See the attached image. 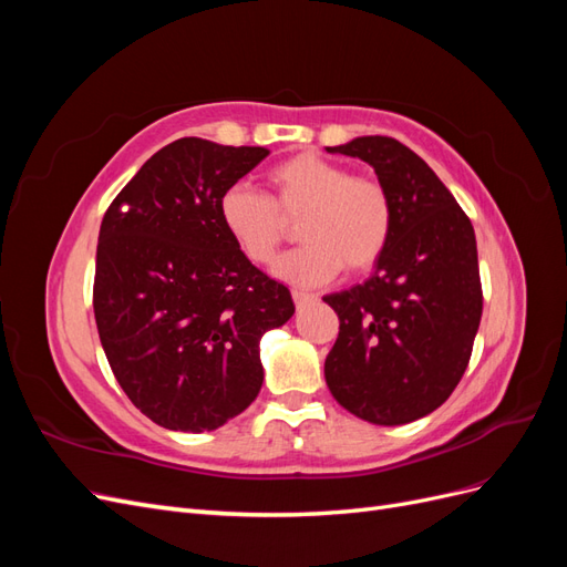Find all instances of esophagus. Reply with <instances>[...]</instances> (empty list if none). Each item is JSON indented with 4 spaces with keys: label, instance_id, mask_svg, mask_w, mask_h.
<instances>
[{
    "label": "esophagus",
    "instance_id": "1",
    "mask_svg": "<svg viewBox=\"0 0 567 567\" xmlns=\"http://www.w3.org/2000/svg\"><path fill=\"white\" fill-rule=\"evenodd\" d=\"M293 300H296V307H302L307 302H312L315 296L312 293H305V290H293Z\"/></svg>",
    "mask_w": 567,
    "mask_h": 567
}]
</instances>
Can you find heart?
Masks as SVG:
<instances>
[{"label": "heart", "instance_id": "heart-1", "mask_svg": "<svg viewBox=\"0 0 567 567\" xmlns=\"http://www.w3.org/2000/svg\"><path fill=\"white\" fill-rule=\"evenodd\" d=\"M271 196L238 182L219 196V221L244 257L267 265L288 236V219H300L307 244L274 265L279 279L296 286L331 281L346 265L350 274L373 269L385 255L394 210L385 186L317 153H298L267 173Z\"/></svg>", "mask_w": 567, "mask_h": 567}]
</instances>
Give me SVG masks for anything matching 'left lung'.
<instances>
[{"instance_id":"1","label":"left lung","mask_w":567,"mask_h":567,"mask_svg":"<svg viewBox=\"0 0 567 567\" xmlns=\"http://www.w3.org/2000/svg\"><path fill=\"white\" fill-rule=\"evenodd\" d=\"M369 163L390 194L392 238L364 284L326 296L338 319L326 383L340 406L402 425L447 402L483 317L475 231L431 167L392 136L329 146Z\"/></svg>"}]
</instances>
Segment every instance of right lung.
<instances>
[{
    "label": "right lung",
    "instance_id": "obj_1",
    "mask_svg": "<svg viewBox=\"0 0 567 567\" xmlns=\"http://www.w3.org/2000/svg\"><path fill=\"white\" fill-rule=\"evenodd\" d=\"M267 156L184 136L153 153L101 221V346L132 404L167 431H215L250 406L265 379L260 338L296 312L219 221L225 188Z\"/></svg>",
    "mask_w": 567,
    "mask_h": 567
}]
</instances>
